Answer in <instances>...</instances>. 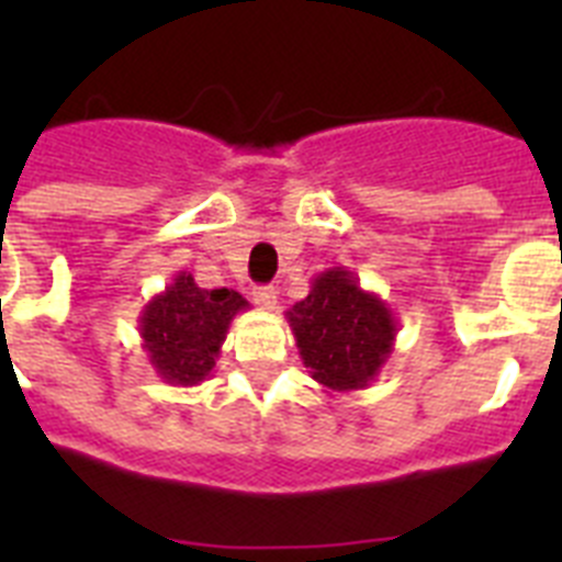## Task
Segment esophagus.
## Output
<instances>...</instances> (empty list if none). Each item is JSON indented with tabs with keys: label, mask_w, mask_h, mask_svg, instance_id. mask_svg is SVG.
Instances as JSON below:
<instances>
[{
	"label": "esophagus",
	"mask_w": 562,
	"mask_h": 562,
	"mask_svg": "<svg viewBox=\"0 0 562 562\" xmlns=\"http://www.w3.org/2000/svg\"><path fill=\"white\" fill-rule=\"evenodd\" d=\"M252 301H256L258 306H261V310H276V304H278V290L276 286H256V290H252Z\"/></svg>",
	"instance_id": "34e87169"
}]
</instances>
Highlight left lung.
<instances>
[{
	"label": "left lung",
	"instance_id": "1",
	"mask_svg": "<svg viewBox=\"0 0 562 562\" xmlns=\"http://www.w3.org/2000/svg\"><path fill=\"white\" fill-rule=\"evenodd\" d=\"M286 324L310 376L326 391L369 389L394 351L396 321L389 304L362 290L346 267L312 278L310 295L286 312Z\"/></svg>",
	"mask_w": 562,
	"mask_h": 562
}]
</instances>
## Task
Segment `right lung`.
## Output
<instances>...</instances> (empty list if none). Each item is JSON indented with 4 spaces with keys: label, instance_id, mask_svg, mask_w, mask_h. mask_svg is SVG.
I'll list each match as a JSON object with an SVG mask.
<instances>
[{
    "label": "right lung",
    "instance_id": "right-lung-1",
    "mask_svg": "<svg viewBox=\"0 0 562 562\" xmlns=\"http://www.w3.org/2000/svg\"><path fill=\"white\" fill-rule=\"evenodd\" d=\"M245 310L250 304L236 290H202L191 272H177L137 317L151 369L171 385H200L220 360L231 321Z\"/></svg>",
    "mask_w": 562,
    "mask_h": 562
}]
</instances>
